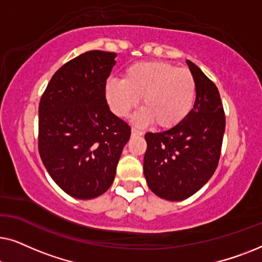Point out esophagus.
Masks as SVG:
<instances>
[{"instance_id": "esophagus-1", "label": "esophagus", "mask_w": 262, "mask_h": 262, "mask_svg": "<svg viewBox=\"0 0 262 262\" xmlns=\"http://www.w3.org/2000/svg\"><path fill=\"white\" fill-rule=\"evenodd\" d=\"M131 134H132V136H142L143 135V132L141 131V130H138V128H132L131 130Z\"/></svg>"}]
</instances>
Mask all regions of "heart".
<instances>
[{
  "mask_svg": "<svg viewBox=\"0 0 262 262\" xmlns=\"http://www.w3.org/2000/svg\"><path fill=\"white\" fill-rule=\"evenodd\" d=\"M105 95L117 117H126L142 98L143 110L134 123H155L171 128L186 119L195 100V81L191 71L166 62H139L128 67L123 80L107 81Z\"/></svg>",
  "mask_w": 262,
  "mask_h": 262,
  "instance_id": "b5f03b06",
  "label": "heart"
}]
</instances>
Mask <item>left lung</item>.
<instances>
[{"mask_svg":"<svg viewBox=\"0 0 262 262\" xmlns=\"http://www.w3.org/2000/svg\"><path fill=\"white\" fill-rule=\"evenodd\" d=\"M195 81L194 106L186 119L162 132H148L144 177L160 198L180 202L198 192L218 166L225 116L216 84L191 60Z\"/></svg>","mask_w":262,"mask_h":262,"instance_id":"obj_1","label":"left lung"}]
</instances>
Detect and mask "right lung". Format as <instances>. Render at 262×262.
I'll use <instances>...</instances> for the list:
<instances>
[{"label":"right lung","instance_id":"1","mask_svg":"<svg viewBox=\"0 0 262 262\" xmlns=\"http://www.w3.org/2000/svg\"><path fill=\"white\" fill-rule=\"evenodd\" d=\"M117 53L88 51L59 68L39 103L38 148L53 181L77 199L113 184L131 127L110 111L106 80Z\"/></svg>","mask_w":262,"mask_h":262}]
</instances>
